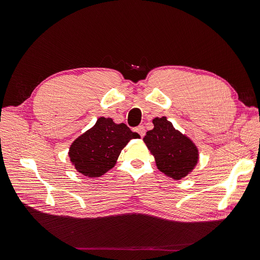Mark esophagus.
<instances>
[{
	"mask_svg": "<svg viewBox=\"0 0 260 260\" xmlns=\"http://www.w3.org/2000/svg\"><path fill=\"white\" fill-rule=\"evenodd\" d=\"M136 132H137L141 136V138H143L145 135V127L143 125H139L138 127H136Z\"/></svg>",
	"mask_w": 260,
	"mask_h": 260,
	"instance_id": "esophagus-1",
	"label": "esophagus"
}]
</instances>
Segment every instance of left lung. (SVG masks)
<instances>
[{
    "label": "left lung",
    "mask_w": 260,
    "mask_h": 260,
    "mask_svg": "<svg viewBox=\"0 0 260 260\" xmlns=\"http://www.w3.org/2000/svg\"><path fill=\"white\" fill-rule=\"evenodd\" d=\"M154 128L143 141L154 155L160 172L179 180L192 171L198 161V149L184 135L174 128L166 117L153 120Z\"/></svg>",
    "instance_id": "obj_1"
}]
</instances>
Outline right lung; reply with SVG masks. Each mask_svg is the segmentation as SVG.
Listing matches in <instances>:
<instances>
[{
  "label": "right lung",
  "instance_id": "right-lung-1",
  "mask_svg": "<svg viewBox=\"0 0 260 260\" xmlns=\"http://www.w3.org/2000/svg\"><path fill=\"white\" fill-rule=\"evenodd\" d=\"M140 136L111 118L101 117L85 134L74 141L70 148V158L76 170L88 177H99L111 170L129 140Z\"/></svg>",
  "mask_w": 260,
  "mask_h": 260
}]
</instances>
